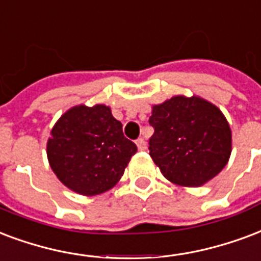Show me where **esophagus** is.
Masks as SVG:
<instances>
[{"mask_svg":"<svg viewBox=\"0 0 261 261\" xmlns=\"http://www.w3.org/2000/svg\"><path fill=\"white\" fill-rule=\"evenodd\" d=\"M137 148H138L139 150H145V149H146V142H145L144 138L137 139Z\"/></svg>","mask_w":261,"mask_h":261,"instance_id":"esophagus-1","label":"esophagus"}]
</instances>
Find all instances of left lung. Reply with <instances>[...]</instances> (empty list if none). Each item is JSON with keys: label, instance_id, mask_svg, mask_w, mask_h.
Listing matches in <instances>:
<instances>
[{"label": "left lung", "instance_id": "left-lung-1", "mask_svg": "<svg viewBox=\"0 0 261 261\" xmlns=\"http://www.w3.org/2000/svg\"><path fill=\"white\" fill-rule=\"evenodd\" d=\"M149 154L164 178L198 188L223 170L231 154V128L222 111L198 95H174L153 105Z\"/></svg>", "mask_w": 261, "mask_h": 261}]
</instances>
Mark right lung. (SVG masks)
<instances>
[{
	"label": "right lung",
	"instance_id": "right-lung-1",
	"mask_svg": "<svg viewBox=\"0 0 261 261\" xmlns=\"http://www.w3.org/2000/svg\"><path fill=\"white\" fill-rule=\"evenodd\" d=\"M137 146L104 104L76 105L61 115L47 139L50 168L61 184L82 196L108 192L120 180Z\"/></svg>",
	"mask_w": 261,
	"mask_h": 261
}]
</instances>
